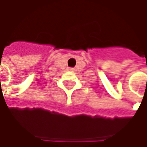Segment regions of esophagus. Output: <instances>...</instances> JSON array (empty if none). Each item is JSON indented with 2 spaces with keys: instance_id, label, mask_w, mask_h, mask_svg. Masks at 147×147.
<instances>
[{
  "instance_id": "obj_1",
  "label": "esophagus",
  "mask_w": 147,
  "mask_h": 147,
  "mask_svg": "<svg viewBox=\"0 0 147 147\" xmlns=\"http://www.w3.org/2000/svg\"><path fill=\"white\" fill-rule=\"evenodd\" d=\"M68 70L72 72V71H74V69H73V68H68Z\"/></svg>"
}]
</instances>
